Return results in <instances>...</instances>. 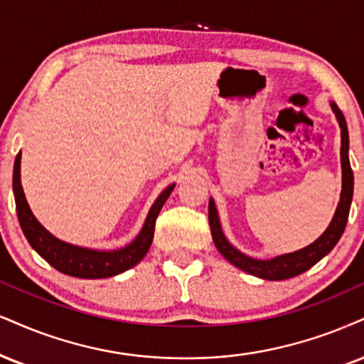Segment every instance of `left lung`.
I'll return each mask as SVG.
<instances>
[{"label": "left lung", "instance_id": "8db88e82", "mask_svg": "<svg viewBox=\"0 0 364 364\" xmlns=\"http://www.w3.org/2000/svg\"><path fill=\"white\" fill-rule=\"evenodd\" d=\"M336 118H338L339 128H341V167H343V191H341V200L336 209L333 221H331L329 228L322 232L321 237H317L312 245L306 246V248L294 251V253L280 255L272 259H257L246 257L245 253L237 251L230 241L226 240L224 232L221 230V223H219L218 209L213 199H209V226L210 235H213L214 245L219 253L223 255L228 262L235 264L250 275L259 277L263 280H287V278L297 277L300 273L307 272L309 268L314 267L319 259H322L329 253L331 250L338 245L339 237L343 236L344 228H346L349 208H351L353 200V170L349 165V134H348V124L344 119V114L334 102H331Z\"/></svg>", "mask_w": 364, "mask_h": 364}]
</instances>
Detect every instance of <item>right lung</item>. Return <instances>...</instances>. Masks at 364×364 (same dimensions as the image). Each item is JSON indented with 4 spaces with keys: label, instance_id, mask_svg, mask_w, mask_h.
Wrapping results in <instances>:
<instances>
[{
    "label": "right lung",
    "instance_id": "obj_1",
    "mask_svg": "<svg viewBox=\"0 0 364 364\" xmlns=\"http://www.w3.org/2000/svg\"><path fill=\"white\" fill-rule=\"evenodd\" d=\"M20 161L21 154H18L15 167H13V192H15L18 221H20L21 231H23L31 248L37 251L43 259H47L55 270L77 278H107L129 270L145 258L146 251L150 250L151 241H154L155 221L159 218L160 209L164 208L165 200L172 194L175 183L168 186L156 197L140 235L134 237L132 243L114 251H97L64 243V241L52 236L37 221V218L30 210V205L23 194V187H21Z\"/></svg>",
    "mask_w": 364,
    "mask_h": 364
}]
</instances>
